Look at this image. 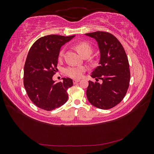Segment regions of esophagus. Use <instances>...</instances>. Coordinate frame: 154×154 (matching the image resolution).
Instances as JSON below:
<instances>
[{
	"instance_id": "obj_1",
	"label": "esophagus",
	"mask_w": 154,
	"mask_h": 154,
	"mask_svg": "<svg viewBox=\"0 0 154 154\" xmlns=\"http://www.w3.org/2000/svg\"><path fill=\"white\" fill-rule=\"evenodd\" d=\"M80 79H74V80H73V83H76L80 82Z\"/></svg>"
}]
</instances>
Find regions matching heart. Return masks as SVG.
Wrapping results in <instances>:
<instances>
[{
	"instance_id": "b5f03b06",
	"label": "heart",
	"mask_w": 154,
	"mask_h": 154,
	"mask_svg": "<svg viewBox=\"0 0 154 154\" xmlns=\"http://www.w3.org/2000/svg\"><path fill=\"white\" fill-rule=\"evenodd\" d=\"M76 49L78 53L81 55L83 54H91L92 52V46L87 42H80L77 44ZM64 53V50L62 49L60 52V56H62ZM85 67L83 66H70L68 67L66 71L68 76L73 78H78L82 76L83 72L85 71Z\"/></svg>"
}]
</instances>
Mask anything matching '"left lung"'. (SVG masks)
<instances>
[{
	"label": "left lung",
	"instance_id": "1",
	"mask_svg": "<svg viewBox=\"0 0 154 154\" xmlns=\"http://www.w3.org/2000/svg\"><path fill=\"white\" fill-rule=\"evenodd\" d=\"M94 38L100 50L99 66L91 77L102 83L88 81L86 94L90 103L100 109H109L119 103L127 93L130 73L127 56L119 41L107 32L85 34Z\"/></svg>",
	"mask_w": 154,
	"mask_h": 154
}]
</instances>
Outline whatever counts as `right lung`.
Returning a JSON list of instances; mask_svg holds the SVG:
<instances>
[{"mask_svg": "<svg viewBox=\"0 0 154 154\" xmlns=\"http://www.w3.org/2000/svg\"><path fill=\"white\" fill-rule=\"evenodd\" d=\"M75 35H50L41 37L32 44L26 60L24 85L29 99L45 110H53L66 103L67 89L73 85L69 78L56 83L53 76L57 70L60 48Z\"/></svg>", "mask_w": 154, "mask_h": 154, "instance_id": "obj_1", "label": "right lung"}]
</instances>
